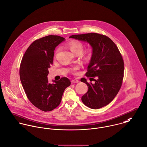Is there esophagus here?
<instances>
[{"mask_svg": "<svg viewBox=\"0 0 147 147\" xmlns=\"http://www.w3.org/2000/svg\"><path fill=\"white\" fill-rule=\"evenodd\" d=\"M71 82L72 83H78L79 82V80L77 79H74L71 80Z\"/></svg>", "mask_w": 147, "mask_h": 147, "instance_id": "obj_1", "label": "esophagus"}]
</instances>
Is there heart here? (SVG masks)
Returning <instances> with one entry per match:
<instances>
[{"label":"heart","instance_id":"b5f03b06","mask_svg":"<svg viewBox=\"0 0 147 147\" xmlns=\"http://www.w3.org/2000/svg\"><path fill=\"white\" fill-rule=\"evenodd\" d=\"M68 47L70 50L75 54H80L83 49V45L78 41H72L68 45Z\"/></svg>","mask_w":147,"mask_h":147}]
</instances>
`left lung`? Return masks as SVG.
<instances>
[{"label":"left lung","mask_w":147,"mask_h":147,"mask_svg":"<svg viewBox=\"0 0 147 147\" xmlns=\"http://www.w3.org/2000/svg\"><path fill=\"white\" fill-rule=\"evenodd\" d=\"M69 38L87 42L92 47L86 76L95 83L81 79L88 87L87 92L82 97L83 102L95 109L108 105L117 94L123 79L124 61L117 47L108 37L96 33L74 35Z\"/></svg>","instance_id":"left-lung-1"}]
</instances>
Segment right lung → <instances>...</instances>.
I'll return each instance as SVG.
<instances>
[{
	"mask_svg": "<svg viewBox=\"0 0 147 147\" xmlns=\"http://www.w3.org/2000/svg\"><path fill=\"white\" fill-rule=\"evenodd\" d=\"M65 40L57 35H49L34 41L26 51L20 64V78L27 96L39 109L51 111L60 103L65 89L70 86L67 78L49 83V69L53 63L54 50Z\"/></svg>",
	"mask_w": 147,
	"mask_h": 147,
	"instance_id": "obj_1",
	"label": "right lung"
}]
</instances>
